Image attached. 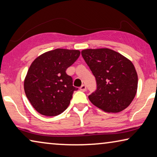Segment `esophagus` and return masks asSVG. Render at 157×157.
Listing matches in <instances>:
<instances>
[{
    "label": "esophagus",
    "mask_w": 157,
    "mask_h": 157,
    "mask_svg": "<svg viewBox=\"0 0 157 157\" xmlns=\"http://www.w3.org/2000/svg\"><path fill=\"white\" fill-rule=\"evenodd\" d=\"M79 89H80L82 91H85L86 90V86L85 84H82V85L79 87Z\"/></svg>",
    "instance_id": "34e87169"
}]
</instances>
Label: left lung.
Returning a JSON list of instances; mask_svg holds the SVG:
<instances>
[{"instance_id": "obj_1", "label": "left lung", "mask_w": 157, "mask_h": 157, "mask_svg": "<svg viewBox=\"0 0 157 157\" xmlns=\"http://www.w3.org/2000/svg\"><path fill=\"white\" fill-rule=\"evenodd\" d=\"M82 56L97 84L89 101L107 113H119L127 108L138 88V75L132 62L108 48L84 49Z\"/></svg>"}]
</instances>
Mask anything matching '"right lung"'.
Segmentation results:
<instances>
[{"label": "right lung", "mask_w": 157, "mask_h": 157, "mask_svg": "<svg viewBox=\"0 0 157 157\" xmlns=\"http://www.w3.org/2000/svg\"><path fill=\"white\" fill-rule=\"evenodd\" d=\"M80 52L56 49L45 52L31 63L24 79L27 98L37 112L53 117L68 108L74 91L73 78L66 69L79 58Z\"/></svg>", "instance_id": "add662e5"}]
</instances>
